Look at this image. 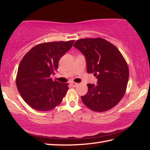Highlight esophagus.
Instances as JSON below:
<instances>
[{"mask_svg": "<svg viewBox=\"0 0 150 150\" xmlns=\"http://www.w3.org/2000/svg\"><path fill=\"white\" fill-rule=\"evenodd\" d=\"M71 85L73 87H76V86H77L78 83H76V82H71Z\"/></svg>", "mask_w": 150, "mask_h": 150, "instance_id": "esophagus-1", "label": "esophagus"}]
</instances>
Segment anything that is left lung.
Masks as SVG:
<instances>
[{
	"label": "left lung",
	"mask_w": 150,
	"mask_h": 150,
	"mask_svg": "<svg viewBox=\"0 0 150 150\" xmlns=\"http://www.w3.org/2000/svg\"><path fill=\"white\" fill-rule=\"evenodd\" d=\"M73 46L84 55L88 73L97 79V84H87V93L81 96L83 103L98 112L111 109L122 98L128 82V67L122 54L101 38L78 40Z\"/></svg>",
	"instance_id": "1"
}]
</instances>
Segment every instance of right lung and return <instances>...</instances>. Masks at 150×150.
<instances>
[{
    "label": "right lung",
    "mask_w": 150,
    "mask_h": 150,
    "mask_svg": "<svg viewBox=\"0 0 150 150\" xmlns=\"http://www.w3.org/2000/svg\"><path fill=\"white\" fill-rule=\"evenodd\" d=\"M74 40L45 42L33 47L19 64L16 84L23 100L33 109L46 111L61 103L68 84L53 81L61 57L72 47Z\"/></svg>",
    "instance_id": "add662e5"
}]
</instances>
